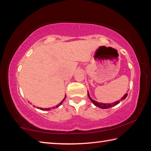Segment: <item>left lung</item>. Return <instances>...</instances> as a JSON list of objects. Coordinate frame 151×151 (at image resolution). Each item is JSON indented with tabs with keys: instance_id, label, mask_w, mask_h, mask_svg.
<instances>
[{
	"instance_id": "obj_1",
	"label": "left lung",
	"mask_w": 151,
	"mask_h": 151,
	"mask_svg": "<svg viewBox=\"0 0 151 151\" xmlns=\"http://www.w3.org/2000/svg\"><path fill=\"white\" fill-rule=\"evenodd\" d=\"M127 95H128L127 94H125L122 97L121 100L117 101L116 102H114V103H98V102H96L95 101H94L93 99H92L91 97L90 96V94H89V93H88V96L89 97V99H90V100L92 101V103H93L95 106H98L101 109H103L111 108V107H112V106L116 105V104H118L121 101L124 100V99H126V97L127 96Z\"/></svg>"
}]
</instances>
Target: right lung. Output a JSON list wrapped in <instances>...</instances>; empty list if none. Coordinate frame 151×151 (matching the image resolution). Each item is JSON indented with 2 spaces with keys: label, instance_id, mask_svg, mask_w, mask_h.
I'll use <instances>...</instances> for the list:
<instances>
[{
  "label": "right lung",
  "instance_id": "1",
  "mask_svg": "<svg viewBox=\"0 0 151 151\" xmlns=\"http://www.w3.org/2000/svg\"><path fill=\"white\" fill-rule=\"evenodd\" d=\"M65 98H66V95H65V98H64V99L63 100L60 102V103L58 104V105H57L56 106V108H57V107H58L60 105H61V104H62V103H63V101H65ZM39 109H40V110H43V111H50V109H47V108H45V109H43V108H39Z\"/></svg>",
  "mask_w": 151,
  "mask_h": 151
}]
</instances>
